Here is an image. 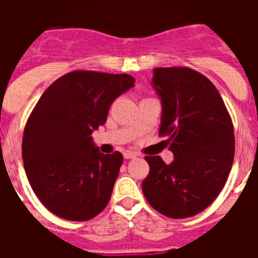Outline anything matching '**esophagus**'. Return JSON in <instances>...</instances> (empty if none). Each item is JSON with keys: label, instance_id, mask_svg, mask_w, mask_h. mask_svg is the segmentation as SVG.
<instances>
[{"label": "esophagus", "instance_id": "1", "mask_svg": "<svg viewBox=\"0 0 258 258\" xmlns=\"http://www.w3.org/2000/svg\"><path fill=\"white\" fill-rule=\"evenodd\" d=\"M137 157H138V154L131 153V151H125V153H124L125 159H135Z\"/></svg>", "mask_w": 258, "mask_h": 258}]
</instances>
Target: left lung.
Segmentation results:
<instances>
[{
  "mask_svg": "<svg viewBox=\"0 0 258 258\" xmlns=\"http://www.w3.org/2000/svg\"><path fill=\"white\" fill-rule=\"evenodd\" d=\"M162 99L159 137H167L174 161L146 155L149 175L142 182L146 200L170 218H187L214 202L234 159V128L220 92L187 67L154 70Z\"/></svg>",
  "mask_w": 258,
  "mask_h": 258,
  "instance_id": "left-lung-1",
  "label": "left lung"
}]
</instances>
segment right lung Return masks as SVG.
Listing matches in <instances>:
<instances>
[{
  "label": "right lung",
  "mask_w": 258,
  "mask_h": 258,
  "mask_svg": "<svg viewBox=\"0 0 258 258\" xmlns=\"http://www.w3.org/2000/svg\"><path fill=\"white\" fill-rule=\"evenodd\" d=\"M134 82L127 74L72 71L34 105L24 130L22 159L34 194L54 216L82 222L108 205L123 155L99 153L91 135Z\"/></svg>",
  "instance_id": "add662e5"
}]
</instances>
